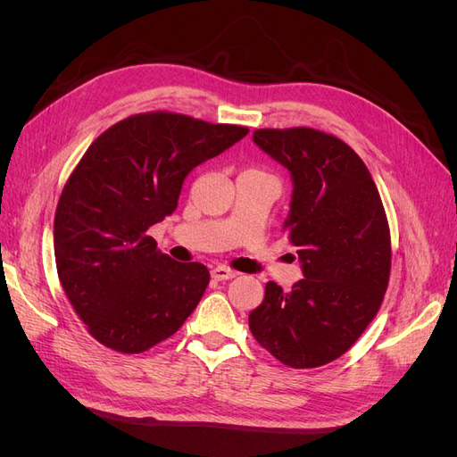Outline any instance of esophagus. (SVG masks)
<instances>
[{"label":"esophagus","instance_id":"1","mask_svg":"<svg viewBox=\"0 0 457 457\" xmlns=\"http://www.w3.org/2000/svg\"><path fill=\"white\" fill-rule=\"evenodd\" d=\"M237 276H238V272L228 269V267H215V269H212V278L217 280V282L237 278Z\"/></svg>","mask_w":457,"mask_h":457}]
</instances>
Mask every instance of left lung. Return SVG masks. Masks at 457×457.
<instances>
[{
	"label": "left lung",
	"mask_w": 457,
	"mask_h": 457,
	"mask_svg": "<svg viewBox=\"0 0 457 457\" xmlns=\"http://www.w3.org/2000/svg\"><path fill=\"white\" fill-rule=\"evenodd\" d=\"M253 143L292 177L284 227L305 278L292 292L269 282L250 329L289 368L324 366L362 336L389 284L391 234L379 192L361 156L334 135L257 129Z\"/></svg>",
	"instance_id": "obj_1"
}]
</instances>
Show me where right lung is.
Masks as SVG:
<instances>
[{
	"instance_id": "add662e5",
	"label": "right lung",
	"mask_w": 457,
	"mask_h": 457,
	"mask_svg": "<svg viewBox=\"0 0 457 457\" xmlns=\"http://www.w3.org/2000/svg\"><path fill=\"white\" fill-rule=\"evenodd\" d=\"M247 128L148 112L114 123L76 165L54 213V261L89 334L118 353L171 337L196 309L210 270L158 252L146 230L177 210L187 175Z\"/></svg>"
}]
</instances>
